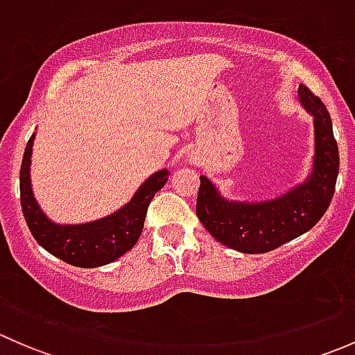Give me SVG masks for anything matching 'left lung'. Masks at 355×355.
Listing matches in <instances>:
<instances>
[{
    "label": "left lung",
    "instance_id": "1",
    "mask_svg": "<svg viewBox=\"0 0 355 355\" xmlns=\"http://www.w3.org/2000/svg\"><path fill=\"white\" fill-rule=\"evenodd\" d=\"M299 101L314 125L313 171L302 184L280 198L241 202L225 199L213 182L200 175L196 213L220 244L244 254L270 252L306 234L327 213L338 177V146L323 101L302 84Z\"/></svg>",
    "mask_w": 355,
    "mask_h": 355
}]
</instances>
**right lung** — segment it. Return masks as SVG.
Returning <instances> with one entry per match:
<instances>
[{"mask_svg":"<svg viewBox=\"0 0 355 355\" xmlns=\"http://www.w3.org/2000/svg\"><path fill=\"white\" fill-rule=\"evenodd\" d=\"M35 134L25 146L20 168V202L27 227L37 244L58 259L77 268H98L113 263L137 244L144 227L149 202L163 185L170 171L153 173L125 206L101 220L80 225H58L39 207L31 185V156Z\"/></svg>","mask_w":355,"mask_h":355,"instance_id":"add662e5","label":"right lung"}]
</instances>
